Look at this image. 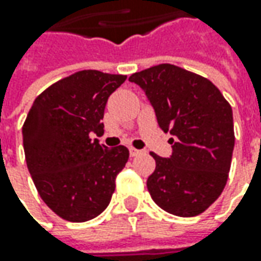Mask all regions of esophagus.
<instances>
[{
    "instance_id": "1",
    "label": "esophagus",
    "mask_w": 261,
    "mask_h": 261,
    "mask_svg": "<svg viewBox=\"0 0 261 261\" xmlns=\"http://www.w3.org/2000/svg\"><path fill=\"white\" fill-rule=\"evenodd\" d=\"M129 154H130V156H136L141 154V151H139V149H135V148H129Z\"/></svg>"
}]
</instances>
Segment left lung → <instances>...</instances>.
I'll return each mask as SVG.
<instances>
[{
    "label": "left lung",
    "instance_id": "8db88e82",
    "mask_svg": "<svg viewBox=\"0 0 261 261\" xmlns=\"http://www.w3.org/2000/svg\"><path fill=\"white\" fill-rule=\"evenodd\" d=\"M145 91L156 122L170 132L168 158L151 152L155 170L146 187L161 209L177 216L205 212L228 180L236 144L232 109L209 80L170 64L129 76Z\"/></svg>",
    "mask_w": 261,
    "mask_h": 261
}]
</instances>
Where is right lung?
<instances>
[{"label": "right lung", "mask_w": 261, "mask_h": 261, "mask_svg": "<svg viewBox=\"0 0 261 261\" xmlns=\"http://www.w3.org/2000/svg\"><path fill=\"white\" fill-rule=\"evenodd\" d=\"M126 75L80 71L37 95L23 125L29 173L46 205L69 222H86L110 203L116 175L127 163L123 145L107 148L103 134L110 94Z\"/></svg>", "instance_id": "1"}]
</instances>
